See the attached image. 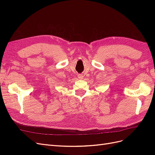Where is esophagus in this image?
Segmentation results:
<instances>
[{"label": "esophagus", "mask_w": 155, "mask_h": 155, "mask_svg": "<svg viewBox=\"0 0 155 155\" xmlns=\"http://www.w3.org/2000/svg\"><path fill=\"white\" fill-rule=\"evenodd\" d=\"M78 78H79V79H82V78H83V76H81V75H79V76H78Z\"/></svg>", "instance_id": "obj_1"}]
</instances>
